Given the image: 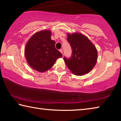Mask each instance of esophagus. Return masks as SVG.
I'll use <instances>...</instances> for the list:
<instances>
[{"label":"esophagus","instance_id":"34e87169","mask_svg":"<svg viewBox=\"0 0 121 121\" xmlns=\"http://www.w3.org/2000/svg\"><path fill=\"white\" fill-rule=\"evenodd\" d=\"M59 51H60V52L61 53H62V54H63V50H62V49H60V50H59Z\"/></svg>","mask_w":121,"mask_h":121}]
</instances>
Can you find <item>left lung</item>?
Returning a JSON list of instances; mask_svg holds the SVG:
<instances>
[{
  "instance_id": "8db88e82",
  "label": "left lung",
  "mask_w": 121,
  "mask_h": 121,
  "mask_svg": "<svg viewBox=\"0 0 121 121\" xmlns=\"http://www.w3.org/2000/svg\"><path fill=\"white\" fill-rule=\"evenodd\" d=\"M67 40L72 49L70 58H63L71 73L77 76L84 75L91 71L97 63L98 52L86 36L81 33L68 34Z\"/></svg>"
}]
</instances>
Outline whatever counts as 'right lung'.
Returning a JSON list of instances; mask_svg holds the SVG:
<instances>
[{
  "mask_svg": "<svg viewBox=\"0 0 121 121\" xmlns=\"http://www.w3.org/2000/svg\"><path fill=\"white\" fill-rule=\"evenodd\" d=\"M49 30H41L32 35L26 45L24 55L29 65L39 72L43 73L53 66L62 55L55 47Z\"/></svg>",
  "mask_w": 121,
  "mask_h": 121,
  "instance_id": "1",
  "label": "right lung"
}]
</instances>
